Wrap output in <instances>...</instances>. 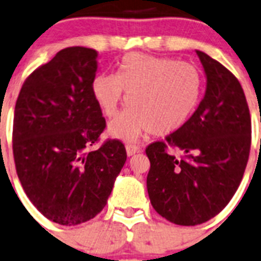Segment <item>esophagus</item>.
Listing matches in <instances>:
<instances>
[{
    "label": "esophagus",
    "mask_w": 261,
    "mask_h": 261,
    "mask_svg": "<svg viewBox=\"0 0 261 261\" xmlns=\"http://www.w3.org/2000/svg\"><path fill=\"white\" fill-rule=\"evenodd\" d=\"M139 151H141V148L138 147V146H135V144H126V152L128 156L137 154Z\"/></svg>",
    "instance_id": "1"
}]
</instances>
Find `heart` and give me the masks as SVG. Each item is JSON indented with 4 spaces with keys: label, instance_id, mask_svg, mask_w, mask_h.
<instances>
[{
    "label": "heart",
    "instance_id": "obj_1",
    "mask_svg": "<svg viewBox=\"0 0 261 261\" xmlns=\"http://www.w3.org/2000/svg\"><path fill=\"white\" fill-rule=\"evenodd\" d=\"M203 90L204 78L195 65L143 53L127 54L118 74H98L93 81V95L106 117H115L128 97L130 109L109 126L111 137L126 142L151 131H178L196 111Z\"/></svg>",
    "mask_w": 261,
    "mask_h": 261
}]
</instances>
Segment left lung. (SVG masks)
I'll return each instance as SVG.
<instances>
[{"label":"left lung","mask_w":261,"mask_h":261,"mask_svg":"<svg viewBox=\"0 0 261 261\" xmlns=\"http://www.w3.org/2000/svg\"><path fill=\"white\" fill-rule=\"evenodd\" d=\"M205 93L185 126L146 148L147 192L155 211L179 225L207 222L228 204L243 179L251 148V117L238 78L196 50ZM168 145L180 149L175 158Z\"/></svg>","instance_id":"left-lung-1"}]
</instances>
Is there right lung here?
I'll return each instance as SVG.
<instances>
[{
    "label": "right lung",
    "mask_w": 261,
    "mask_h": 261,
    "mask_svg": "<svg viewBox=\"0 0 261 261\" xmlns=\"http://www.w3.org/2000/svg\"><path fill=\"white\" fill-rule=\"evenodd\" d=\"M98 53L73 46L34 70L15 103L13 155L28 198L43 216L76 225L98 215L127 159L119 141L90 150L106 127L93 95Z\"/></svg>",
    "instance_id": "right-lung-1"
}]
</instances>
